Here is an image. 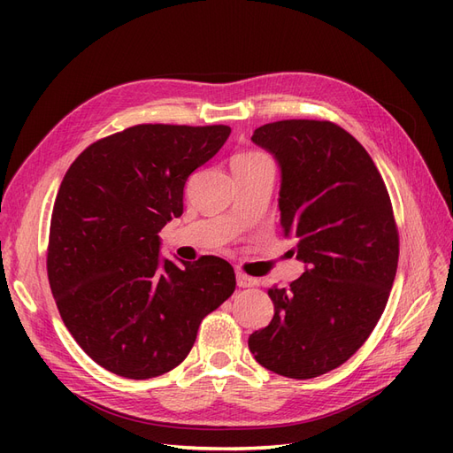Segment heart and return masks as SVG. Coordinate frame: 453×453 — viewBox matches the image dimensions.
<instances>
[{
    "label": "heart",
    "mask_w": 453,
    "mask_h": 453,
    "mask_svg": "<svg viewBox=\"0 0 453 453\" xmlns=\"http://www.w3.org/2000/svg\"><path fill=\"white\" fill-rule=\"evenodd\" d=\"M245 164H248V162H245V160L238 164V168H236V175H234L236 183L243 181V180H245V175H248V166H245ZM251 208H253V205H251Z\"/></svg>",
    "instance_id": "b5f03b06"
}]
</instances>
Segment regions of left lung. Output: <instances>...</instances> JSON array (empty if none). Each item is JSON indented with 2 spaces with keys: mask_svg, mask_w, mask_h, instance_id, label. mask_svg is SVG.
Instances as JSON below:
<instances>
[{
  "mask_svg": "<svg viewBox=\"0 0 453 453\" xmlns=\"http://www.w3.org/2000/svg\"><path fill=\"white\" fill-rule=\"evenodd\" d=\"M228 134L223 125H138L87 147L64 175L50 217V291L81 349L109 372H170L205 315L234 293L226 260L190 248L166 257L158 238L183 213L188 175Z\"/></svg>",
  "mask_w": 453,
  "mask_h": 453,
  "instance_id": "left-lung-1",
  "label": "left lung"
}]
</instances>
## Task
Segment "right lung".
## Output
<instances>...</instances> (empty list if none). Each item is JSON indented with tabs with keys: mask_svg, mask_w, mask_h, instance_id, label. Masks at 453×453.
<instances>
[{
	"mask_svg": "<svg viewBox=\"0 0 453 453\" xmlns=\"http://www.w3.org/2000/svg\"><path fill=\"white\" fill-rule=\"evenodd\" d=\"M251 140L280 164L281 228L304 272L268 291L273 318L248 344L272 372L315 378L365 344L388 304L399 263L391 200L365 147L333 122L278 120Z\"/></svg>",
	"mask_w": 453,
	"mask_h": 453,
	"instance_id": "right-lung-1",
	"label": "right lung"
}]
</instances>
